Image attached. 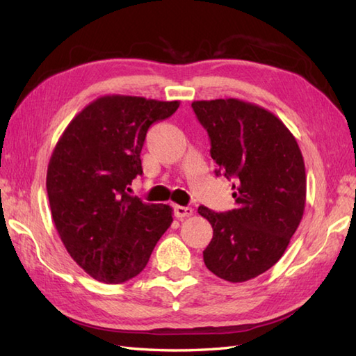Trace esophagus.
<instances>
[{"label":"esophagus","mask_w":356,"mask_h":356,"mask_svg":"<svg viewBox=\"0 0 356 356\" xmlns=\"http://www.w3.org/2000/svg\"><path fill=\"white\" fill-rule=\"evenodd\" d=\"M174 216L177 218H185V217H190L193 216V208L190 207H174Z\"/></svg>","instance_id":"34e87169"}]
</instances>
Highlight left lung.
Instances as JSON below:
<instances>
[{"mask_svg": "<svg viewBox=\"0 0 356 356\" xmlns=\"http://www.w3.org/2000/svg\"><path fill=\"white\" fill-rule=\"evenodd\" d=\"M191 107L208 131L216 174L234 180L236 199L228 213L199 207L214 231L203 261L226 282H248L282 259L303 218V154L282 120L259 105L229 97Z\"/></svg>", "mask_w": 356, "mask_h": 356, "instance_id": "obj_1", "label": "left lung"}]
</instances>
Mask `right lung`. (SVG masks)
<instances>
[{"label": "right lung", "mask_w": 356, "mask_h": 356, "mask_svg": "<svg viewBox=\"0 0 356 356\" xmlns=\"http://www.w3.org/2000/svg\"><path fill=\"white\" fill-rule=\"evenodd\" d=\"M179 101L97 97L73 118L53 149L47 194L56 231L72 259L97 282H128L147 266L170 228L168 205L131 197L142 174L148 128L170 118Z\"/></svg>", "instance_id": "obj_1"}]
</instances>
